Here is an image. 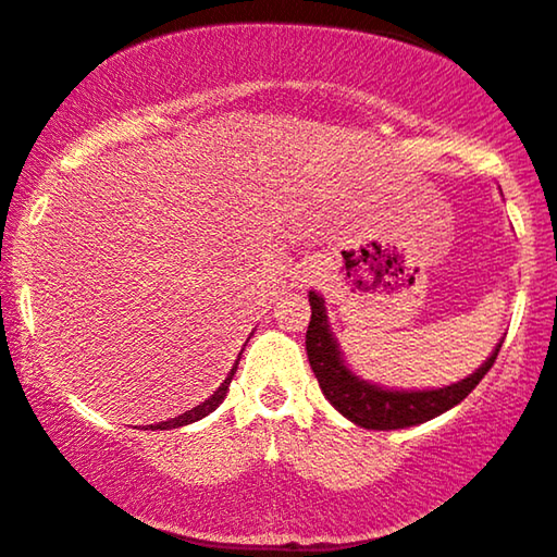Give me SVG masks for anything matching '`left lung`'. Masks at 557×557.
I'll list each match as a JSON object with an SVG mask.
<instances>
[{
	"instance_id": "8db88e82",
	"label": "left lung",
	"mask_w": 557,
	"mask_h": 557,
	"mask_svg": "<svg viewBox=\"0 0 557 557\" xmlns=\"http://www.w3.org/2000/svg\"><path fill=\"white\" fill-rule=\"evenodd\" d=\"M308 300H311V323H308L306 331V351L323 396L331 400V406L342 417L355 421L357 426L377 429V432L424 424V421L449 411L481 383L485 372L494 368L498 349L504 344V339L498 342L494 355L473 375L460 380V383L445 385V388L436 391H385L368 383V380L351 375V370L344 364L342 351L329 331L323 298L311 290Z\"/></svg>"
}]
</instances>
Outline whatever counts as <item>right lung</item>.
<instances>
[{
	"mask_svg": "<svg viewBox=\"0 0 557 557\" xmlns=\"http://www.w3.org/2000/svg\"><path fill=\"white\" fill-rule=\"evenodd\" d=\"M238 357H242V355H238ZM236 364H238V362H236ZM236 364H234V370L228 372V377L223 380V383H221V388H218V391L213 393V396H210L208 400H202V404H200V406H195L193 411L180 413V417H174V419H169V421H159V424H153L151 429H177V426L193 424V421L202 419V417H208V413H213L215 408H218V404H223V398H226L231 380H234V375H236Z\"/></svg>",
	"mask_w": 557,
	"mask_h": 557,
	"instance_id": "1",
	"label": "right lung"
}]
</instances>
